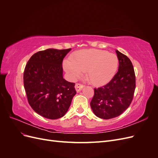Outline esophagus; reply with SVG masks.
Returning a JSON list of instances; mask_svg holds the SVG:
<instances>
[{
    "instance_id": "34e87169",
    "label": "esophagus",
    "mask_w": 158,
    "mask_h": 158,
    "mask_svg": "<svg viewBox=\"0 0 158 158\" xmlns=\"http://www.w3.org/2000/svg\"><path fill=\"white\" fill-rule=\"evenodd\" d=\"M84 85H82V84H78V83L76 84V85H75V89H76V92H80V91L83 89V88H84Z\"/></svg>"
}]
</instances>
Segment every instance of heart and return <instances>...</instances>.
Here are the masks:
<instances>
[{
    "label": "heart",
    "instance_id": "b5f03b06",
    "mask_svg": "<svg viewBox=\"0 0 158 158\" xmlns=\"http://www.w3.org/2000/svg\"><path fill=\"white\" fill-rule=\"evenodd\" d=\"M118 66L116 55L99 49L78 51L71 56V60H65L64 69L73 80L86 71L89 82L95 85L109 82L115 75Z\"/></svg>",
    "mask_w": 158,
    "mask_h": 158
}]
</instances>
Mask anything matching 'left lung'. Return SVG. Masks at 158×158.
<instances>
[{"mask_svg":"<svg viewBox=\"0 0 158 158\" xmlns=\"http://www.w3.org/2000/svg\"><path fill=\"white\" fill-rule=\"evenodd\" d=\"M118 72L106 85L94 88L91 108L98 117L109 119L121 114L130 106L136 88L135 70L131 60L116 50Z\"/></svg>","mask_w":158,"mask_h":158,"instance_id":"obj_1","label":"left lung"}]
</instances>
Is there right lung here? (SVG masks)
<instances>
[{"label": "right lung", "instance_id": "obj_1", "mask_svg": "<svg viewBox=\"0 0 158 158\" xmlns=\"http://www.w3.org/2000/svg\"><path fill=\"white\" fill-rule=\"evenodd\" d=\"M71 49H47L33 55L23 72L27 101L34 111L49 119L67 112L76 94L74 83L63 78V60Z\"/></svg>", "mask_w": 158, "mask_h": 158}]
</instances>
